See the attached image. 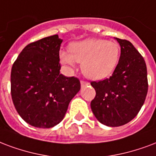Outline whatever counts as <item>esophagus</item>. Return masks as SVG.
<instances>
[{
  "label": "esophagus",
  "mask_w": 156,
  "mask_h": 156,
  "mask_svg": "<svg viewBox=\"0 0 156 156\" xmlns=\"http://www.w3.org/2000/svg\"><path fill=\"white\" fill-rule=\"evenodd\" d=\"M87 85H89L88 82H86V81H81V87H83L85 86H87Z\"/></svg>",
  "instance_id": "1"
}]
</instances>
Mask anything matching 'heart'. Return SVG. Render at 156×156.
Segmentation results:
<instances>
[{
	"label": "heart",
	"instance_id": "1",
	"mask_svg": "<svg viewBox=\"0 0 156 156\" xmlns=\"http://www.w3.org/2000/svg\"><path fill=\"white\" fill-rule=\"evenodd\" d=\"M70 52H59L60 61L74 66L82 63V71L87 78L102 80L110 77L117 68L120 58V46L117 41L105 39H86L73 42L69 46Z\"/></svg>",
	"mask_w": 156,
	"mask_h": 156
}]
</instances>
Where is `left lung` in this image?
Masks as SVG:
<instances>
[{
    "instance_id": "obj_1",
    "label": "left lung",
    "mask_w": 156,
    "mask_h": 156,
    "mask_svg": "<svg viewBox=\"0 0 156 156\" xmlns=\"http://www.w3.org/2000/svg\"><path fill=\"white\" fill-rule=\"evenodd\" d=\"M115 39L121 47L117 68L109 78L91 83L96 90L91 110L100 123L109 127L124 125L133 119L148 91L144 58L129 41Z\"/></svg>"
}]
</instances>
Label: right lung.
<instances>
[{"instance_id":"add662e5","label":"right lung","mask_w":156,"mask_h":156,"mask_svg":"<svg viewBox=\"0 0 156 156\" xmlns=\"http://www.w3.org/2000/svg\"><path fill=\"white\" fill-rule=\"evenodd\" d=\"M58 35L26 46L13 64L11 97L18 114L28 124L49 128L63 120L71 100L81 88L75 77L59 73Z\"/></svg>"}]
</instances>
